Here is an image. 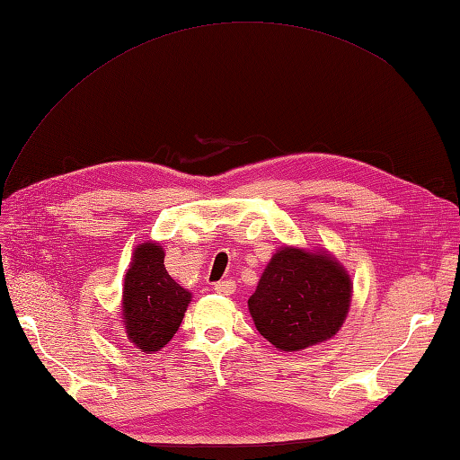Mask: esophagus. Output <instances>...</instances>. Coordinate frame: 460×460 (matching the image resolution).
I'll return each instance as SVG.
<instances>
[{
  "label": "esophagus",
  "mask_w": 460,
  "mask_h": 460,
  "mask_svg": "<svg viewBox=\"0 0 460 460\" xmlns=\"http://www.w3.org/2000/svg\"><path fill=\"white\" fill-rule=\"evenodd\" d=\"M213 290L219 292V295L229 296V295H233V292L237 290V285H235V280H221V282H217V285H215Z\"/></svg>",
  "instance_id": "34e87169"
}]
</instances>
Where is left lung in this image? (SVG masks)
Instances as JSON below:
<instances>
[{"instance_id": "obj_1", "label": "left lung", "mask_w": 460, "mask_h": 460, "mask_svg": "<svg viewBox=\"0 0 460 460\" xmlns=\"http://www.w3.org/2000/svg\"><path fill=\"white\" fill-rule=\"evenodd\" d=\"M351 282L326 252L285 247L270 259L249 298L262 338L282 351H296L332 338L344 324Z\"/></svg>"}]
</instances>
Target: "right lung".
<instances>
[{
  "instance_id": "1",
  "label": "right lung",
  "mask_w": 460,
  "mask_h": 460,
  "mask_svg": "<svg viewBox=\"0 0 460 460\" xmlns=\"http://www.w3.org/2000/svg\"><path fill=\"white\" fill-rule=\"evenodd\" d=\"M191 295L164 267V251L155 243L136 247L124 279V326L132 344L158 351L178 332Z\"/></svg>"
}]
</instances>
